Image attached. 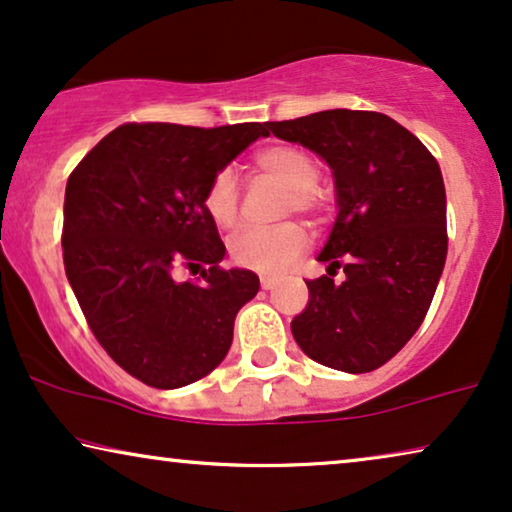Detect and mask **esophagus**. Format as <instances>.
<instances>
[{"label":"esophagus","instance_id":"34e87169","mask_svg":"<svg viewBox=\"0 0 512 512\" xmlns=\"http://www.w3.org/2000/svg\"><path fill=\"white\" fill-rule=\"evenodd\" d=\"M275 284H277V279H275V277H261V286H263L265 291L275 289Z\"/></svg>","mask_w":512,"mask_h":512}]
</instances>
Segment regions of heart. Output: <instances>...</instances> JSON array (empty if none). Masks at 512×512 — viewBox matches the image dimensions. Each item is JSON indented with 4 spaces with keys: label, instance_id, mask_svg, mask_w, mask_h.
Returning a JSON list of instances; mask_svg holds the SVG:
<instances>
[{
    "label": "heart",
    "instance_id": "heart-1",
    "mask_svg": "<svg viewBox=\"0 0 512 512\" xmlns=\"http://www.w3.org/2000/svg\"><path fill=\"white\" fill-rule=\"evenodd\" d=\"M256 167L268 177L282 181L289 188L284 212L307 216L324 214V198L319 193V165L310 153L296 146H268L254 158ZM205 212L219 228H235L240 221V186L230 170L216 172L205 191ZM310 247V235L300 223L256 226L237 233L228 244L230 258L242 268L279 275L303 251Z\"/></svg>",
    "mask_w": 512,
    "mask_h": 512
}]
</instances>
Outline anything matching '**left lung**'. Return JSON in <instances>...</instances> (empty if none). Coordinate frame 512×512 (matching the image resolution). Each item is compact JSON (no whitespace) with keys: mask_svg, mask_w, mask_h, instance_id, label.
I'll return each mask as SVG.
<instances>
[{"mask_svg":"<svg viewBox=\"0 0 512 512\" xmlns=\"http://www.w3.org/2000/svg\"><path fill=\"white\" fill-rule=\"evenodd\" d=\"M333 170L338 216L321 249L328 275L305 279L310 300L291 321L321 366L370 373L405 347L429 312L447 258L445 184L431 151L377 111L328 109L268 123ZM342 267L346 282H332Z\"/></svg>","mask_w":512,"mask_h":512,"instance_id":"8db88e82","label":"left lung"}]
</instances>
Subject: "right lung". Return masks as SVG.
<instances>
[{
	"instance_id": "1",
	"label": "right lung",
	"mask_w": 512,
	"mask_h": 512,
	"mask_svg": "<svg viewBox=\"0 0 512 512\" xmlns=\"http://www.w3.org/2000/svg\"><path fill=\"white\" fill-rule=\"evenodd\" d=\"M265 135L261 123H125L69 174L67 279L104 352L149 387L212 373L237 312L258 293L254 272L219 265L226 244L202 200L214 174ZM179 267L201 277L179 283Z\"/></svg>"
}]
</instances>
